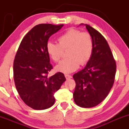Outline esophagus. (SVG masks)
<instances>
[{"label": "esophagus", "mask_w": 129, "mask_h": 129, "mask_svg": "<svg viewBox=\"0 0 129 129\" xmlns=\"http://www.w3.org/2000/svg\"><path fill=\"white\" fill-rule=\"evenodd\" d=\"M65 77H66V79H69L72 78V76L71 75H68V74H65Z\"/></svg>", "instance_id": "obj_1"}]
</instances>
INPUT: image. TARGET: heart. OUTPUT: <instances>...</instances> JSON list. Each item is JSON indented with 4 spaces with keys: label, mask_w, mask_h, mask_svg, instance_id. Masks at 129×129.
<instances>
[{
    "label": "heart",
    "mask_w": 129,
    "mask_h": 129,
    "mask_svg": "<svg viewBox=\"0 0 129 129\" xmlns=\"http://www.w3.org/2000/svg\"><path fill=\"white\" fill-rule=\"evenodd\" d=\"M58 44L48 42L46 50L54 62H57L63 55V50H67V57L55 67L57 71L71 73L76 71L79 66L85 65L90 59L93 50L92 36L87 32L71 28L58 38Z\"/></svg>",
    "instance_id": "1"
}]
</instances>
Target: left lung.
<instances>
[{
    "label": "left lung",
    "mask_w": 129,
    "mask_h": 129,
    "mask_svg": "<svg viewBox=\"0 0 129 129\" xmlns=\"http://www.w3.org/2000/svg\"><path fill=\"white\" fill-rule=\"evenodd\" d=\"M85 25L93 39V53L85 68L73 75L75 82L73 97L77 105L90 108L101 103L109 94L115 80L116 63L104 36L91 26Z\"/></svg>",
    "instance_id": "obj_1"
}]
</instances>
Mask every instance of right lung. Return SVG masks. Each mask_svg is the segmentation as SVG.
Masks as SVG:
<instances>
[{
	"label": "right lung",
	"mask_w": 129,
	"mask_h": 129,
	"mask_svg": "<svg viewBox=\"0 0 129 129\" xmlns=\"http://www.w3.org/2000/svg\"><path fill=\"white\" fill-rule=\"evenodd\" d=\"M63 25H36L23 38L15 55L13 71L16 89L24 103L35 110L52 106L54 93L66 80L62 72L48 77L53 67L46 50L49 37Z\"/></svg>",
	"instance_id": "right-lung-1"
}]
</instances>
